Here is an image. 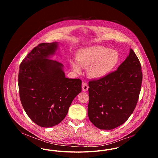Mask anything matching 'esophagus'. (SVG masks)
<instances>
[{
    "label": "esophagus",
    "mask_w": 158,
    "mask_h": 158,
    "mask_svg": "<svg viewBox=\"0 0 158 158\" xmlns=\"http://www.w3.org/2000/svg\"><path fill=\"white\" fill-rule=\"evenodd\" d=\"M89 88V86L88 85V83L86 82H83L82 83V90L83 91H86Z\"/></svg>",
    "instance_id": "esophagus-1"
}]
</instances>
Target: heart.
Masks as SVG:
<instances>
[{
    "instance_id": "obj_1",
    "label": "heart",
    "mask_w": 158,
    "mask_h": 158,
    "mask_svg": "<svg viewBox=\"0 0 158 158\" xmlns=\"http://www.w3.org/2000/svg\"><path fill=\"white\" fill-rule=\"evenodd\" d=\"M76 61L71 65L76 72H81V67L89 69V75L94 78H102L110 74L117 65L119 54L115 50L101 45L80 49L76 53Z\"/></svg>"
}]
</instances>
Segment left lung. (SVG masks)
I'll list each match as a JSON object with an SVG mask.
<instances>
[{
    "mask_svg": "<svg viewBox=\"0 0 158 158\" xmlns=\"http://www.w3.org/2000/svg\"><path fill=\"white\" fill-rule=\"evenodd\" d=\"M142 66L132 49L117 70L89 82V120L101 130L124 123L137 105L142 82Z\"/></svg>",
    "mask_w": 158,
    "mask_h": 158,
    "instance_id": "8db88e82",
    "label": "left lung"
}]
</instances>
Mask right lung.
<instances>
[{
	"mask_svg": "<svg viewBox=\"0 0 158 158\" xmlns=\"http://www.w3.org/2000/svg\"><path fill=\"white\" fill-rule=\"evenodd\" d=\"M57 43H41L22 61L19 70V97L31 120L43 127L57 125L82 90L80 79L65 77L63 65L50 59Z\"/></svg>",
	"mask_w": 158,
	"mask_h": 158,
	"instance_id": "1",
	"label": "right lung"
}]
</instances>
